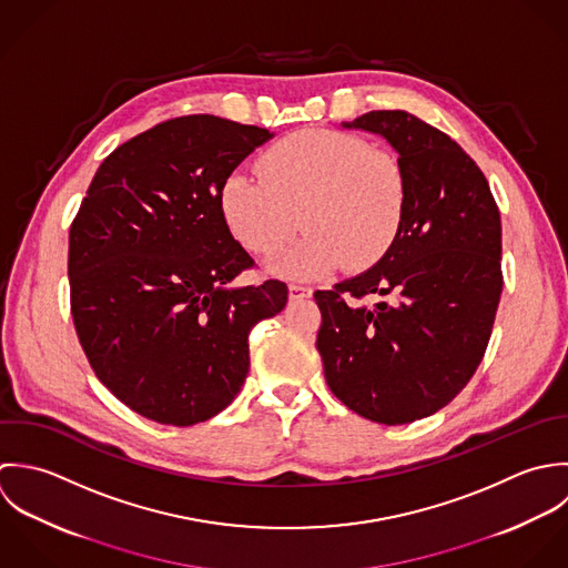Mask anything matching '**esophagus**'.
I'll return each instance as SVG.
<instances>
[{"label":"esophagus","instance_id":"obj_1","mask_svg":"<svg viewBox=\"0 0 568 568\" xmlns=\"http://www.w3.org/2000/svg\"><path fill=\"white\" fill-rule=\"evenodd\" d=\"M314 294L312 287H305V285H290V301H303V298H310Z\"/></svg>","mask_w":568,"mask_h":568}]
</instances>
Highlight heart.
I'll use <instances>...</instances> for the list:
<instances>
[{
	"label": "heart",
	"mask_w": 568,
	"mask_h": 568,
	"mask_svg": "<svg viewBox=\"0 0 568 568\" xmlns=\"http://www.w3.org/2000/svg\"><path fill=\"white\" fill-rule=\"evenodd\" d=\"M261 173L227 175L220 206L232 234L254 254L272 256L296 230L307 234L270 270L285 278H321L346 263H375L397 236L406 206L399 162L357 135L307 129L272 146Z\"/></svg>",
	"instance_id": "obj_1"
}]
</instances>
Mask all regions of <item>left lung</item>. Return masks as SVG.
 Wrapping results in <instances>:
<instances>
[{
	"instance_id": "obj_1",
	"label": "left lung",
	"mask_w": 568,
	"mask_h": 568,
	"mask_svg": "<svg viewBox=\"0 0 568 568\" xmlns=\"http://www.w3.org/2000/svg\"><path fill=\"white\" fill-rule=\"evenodd\" d=\"M344 129L382 135L399 155L406 206L366 272L314 294L332 393L386 426L435 415L483 359L500 292V213L476 162L450 135L402 110Z\"/></svg>"
}]
</instances>
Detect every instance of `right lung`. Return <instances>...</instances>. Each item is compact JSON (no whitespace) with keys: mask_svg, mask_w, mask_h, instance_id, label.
<instances>
[{"mask_svg":"<svg viewBox=\"0 0 568 568\" xmlns=\"http://www.w3.org/2000/svg\"><path fill=\"white\" fill-rule=\"evenodd\" d=\"M267 129L184 115L120 144L70 227L72 318L97 377L133 413L193 426L222 413L250 368V329L287 285H232L254 261L220 193Z\"/></svg>","mask_w":568,"mask_h":568,"instance_id":"obj_1","label":"right lung"}]
</instances>
